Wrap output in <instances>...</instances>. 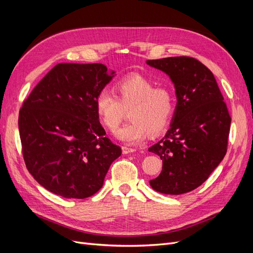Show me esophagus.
Wrapping results in <instances>:
<instances>
[{
  "label": "esophagus",
  "instance_id": "esophagus-1",
  "mask_svg": "<svg viewBox=\"0 0 253 253\" xmlns=\"http://www.w3.org/2000/svg\"><path fill=\"white\" fill-rule=\"evenodd\" d=\"M136 151V149H134V148H128V147H122V153H124V154H128V153H133V152H135Z\"/></svg>",
  "mask_w": 253,
  "mask_h": 253
}]
</instances>
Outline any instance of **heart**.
<instances>
[{
    "label": "heart",
    "mask_w": 253,
    "mask_h": 253,
    "mask_svg": "<svg viewBox=\"0 0 253 253\" xmlns=\"http://www.w3.org/2000/svg\"><path fill=\"white\" fill-rule=\"evenodd\" d=\"M115 96L108 89L99 91L95 98L96 113L104 127L115 131L128 111V125L116 132V137L126 143L141 141L150 132L157 134L169 125L174 112L172 91L164 86L155 87L153 81L133 75L119 81Z\"/></svg>",
    "instance_id": "obj_1"
}]
</instances>
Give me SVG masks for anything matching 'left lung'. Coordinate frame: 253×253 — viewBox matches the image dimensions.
<instances>
[{
	"instance_id": "8db88e82",
	"label": "left lung",
	"mask_w": 253,
	"mask_h": 253,
	"mask_svg": "<svg viewBox=\"0 0 253 253\" xmlns=\"http://www.w3.org/2000/svg\"><path fill=\"white\" fill-rule=\"evenodd\" d=\"M174 83L177 104L171 127L149 148L163 159V170L150 180L164 194L190 192L205 182L227 153L231 117L215 78L191 57L148 60Z\"/></svg>"
}]
</instances>
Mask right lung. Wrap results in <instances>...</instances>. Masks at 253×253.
<instances>
[{
  "label": "right lung",
  "instance_id": "add662e5",
  "mask_svg": "<svg viewBox=\"0 0 253 253\" xmlns=\"http://www.w3.org/2000/svg\"><path fill=\"white\" fill-rule=\"evenodd\" d=\"M114 77L100 63H59L23 102L19 132L28 172L65 198H86L103 186L121 155L99 122L95 98Z\"/></svg>",
  "mask_w": 253,
  "mask_h": 253
}]
</instances>
